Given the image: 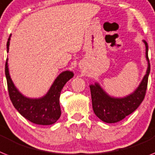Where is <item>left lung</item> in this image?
<instances>
[{
  "instance_id": "8db88e82",
  "label": "left lung",
  "mask_w": 155,
  "mask_h": 155,
  "mask_svg": "<svg viewBox=\"0 0 155 155\" xmlns=\"http://www.w3.org/2000/svg\"><path fill=\"white\" fill-rule=\"evenodd\" d=\"M143 41L146 47L147 69L143 78L135 91L124 97H115L106 93L98 82L89 85L93 112L103 122L113 124L122 120L127 116L137 109L145 97L150 65L148 58L147 43L145 40Z\"/></svg>"
}]
</instances>
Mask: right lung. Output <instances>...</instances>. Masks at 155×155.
<instances>
[{
	"instance_id": "add662e5",
	"label": "right lung",
	"mask_w": 155,
	"mask_h": 155,
	"mask_svg": "<svg viewBox=\"0 0 155 155\" xmlns=\"http://www.w3.org/2000/svg\"><path fill=\"white\" fill-rule=\"evenodd\" d=\"M10 39L11 35L7 42V52L9 50ZM5 76L10 100L15 108L24 118L39 125L53 124L59 119L60 93L66 83L74 77L72 71L66 70L61 73L54 81L48 92L39 98L27 97L18 90L10 77L8 58L5 63Z\"/></svg>"
}]
</instances>
